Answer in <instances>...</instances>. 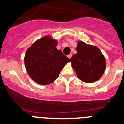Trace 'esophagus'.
I'll use <instances>...</instances> for the list:
<instances>
[{
	"label": "esophagus",
	"mask_w": 124,
	"mask_h": 124,
	"mask_svg": "<svg viewBox=\"0 0 124 124\" xmlns=\"http://www.w3.org/2000/svg\"><path fill=\"white\" fill-rule=\"evenodd\" d=\"M68 58H70V59H71V58L72 57V54H69V55H68Z\"/></svg>",
	"instance_id": "1"
}]
</instances>
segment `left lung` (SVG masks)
Wrapping results in <instances>:
<instances>
[{"instance_id":"obj_1","label":"left lung","mask_w":124,"mask_h":124,"mask_svg":"<svg viewBox=\"0 0 124 124\" xmlns=\"http://www.w3.org/2000/svg\"><path fill=\"white\" fill-rule=\"evenodd\" d=\"M77 53L70 62L77 77L84 82L93 83L100 79L106 70V58L97 47L78 41Z\"/></svg>"}]
</instances>
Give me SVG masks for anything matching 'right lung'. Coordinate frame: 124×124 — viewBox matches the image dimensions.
Instances as JSON below:
<instances>
[{"instance_id": "1", "label": "right lung", "mask_w": 124, "mask_h": 124, "mask_svg": "<svg viewBox=\"0 0 124 124\" xmlns=\"http://www.w3.org/2000/svg\"><path fill=\"white\" fill-rule=\"evenodd\" d=\"M58 42L46 35L27 49L24 63L28 75L39 84L48 85L58 78L70 59L56 49Z\"/></svg>"}]
</instances>
